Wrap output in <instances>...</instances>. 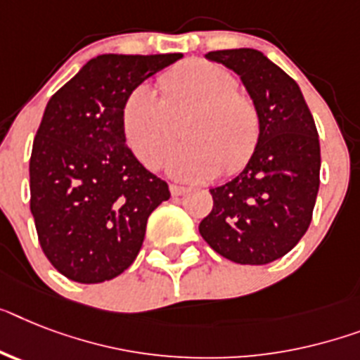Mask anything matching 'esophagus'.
<instances>
[{"label": "esophagus", "mask_w": 360, "mask_h": 360, "mask_svg": "<svg viewBox=\"0 0 360 360\" xmlns=\"http://www.w3.org/2000/svg\"><path fill=\"white\" fill-rule=\"evenodd\" d=\"M169 189H171V195H173V197H182V195H186L187 191H189V189H187V187H184V186H171L169 187Z\"/></svg>", "instance_id": "34e87169"}]
</instances>
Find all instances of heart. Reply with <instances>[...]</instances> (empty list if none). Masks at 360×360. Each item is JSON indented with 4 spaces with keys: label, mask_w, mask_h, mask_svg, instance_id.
<instances>
[{
    "label": "heart",
    "mask_w": 360,
    "mask_h": 360,
    "mask_svg": "<svg viewBox=\"0 0 360 360\" xmlns=\"http://www.w3.org/2000/svg\"><path fill=\"white\" fill-rule=\"evenodd\" d=\"M162 97L147 84L129 91L121 106V130L136 158L158 169L173 147L178 124L187 143L169 158V173L180 180H206L222 169L245 167L259 143V110L237 91L230 70L207 60H187L158 79Z\"/></svg>",
    "instance_id": "b5f03b06"
}]
</instances>
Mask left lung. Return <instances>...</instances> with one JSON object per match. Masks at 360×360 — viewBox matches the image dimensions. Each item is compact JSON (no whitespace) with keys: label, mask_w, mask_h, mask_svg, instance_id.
Masks as SVG:
<instances>
[{"label":"left lung","mask_w":360,"mask_h":360,"mask_svg":"<svg viewBox=\"0 0 360 360\" xmlns=\"http://www.w3.org/2000/svg\"><path fill=\"white\" fill-rule=\"evenodd\" d=\"M240 77L259 110L261 136L246 167L210 189L213 210L198 226L217 254L239 265H266L307 231L320 186L316 124L296 80L255 49L207 53Z\"/></svg>","instance_id":"1"}]
</instances>
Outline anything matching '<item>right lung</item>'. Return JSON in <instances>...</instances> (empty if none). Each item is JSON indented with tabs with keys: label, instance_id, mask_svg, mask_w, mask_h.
Segmentation results:
<instances>
[{
	"label": "right lung",
	"instance_id": "1",
	"mask_svg": "<svg viewBox=\"0 0 360 360\" xmlns=\"http://www.w3.org/2000/svg\"><path fill=\"white\" fill-rule=\"evenodd\" d=\"M180 58L99 55L47 103L29 162L31 213L41 250L70 280L103 283L124 272L148 215L171 197L124 143L121 106L132 88Z\"/></svg>",
	"mask_w": 360,
	"mask_h": 360
}]
</instances>
